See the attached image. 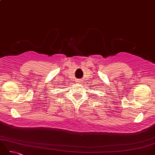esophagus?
<instances>
[{"label":"esophagus","instance_id":"34e87169","mask_svg":"<svg viewBox=\"0 0 155 155\" xmlns=\"http://www.w3.org/2000/svg\"><path fill=\"white\" fill-rule=\"evenodd\" d=\"M77 82H78V83H80L81 82V80H78Z\"/></svg>","mask_w":155,"mask_h":155}]
</instances>
